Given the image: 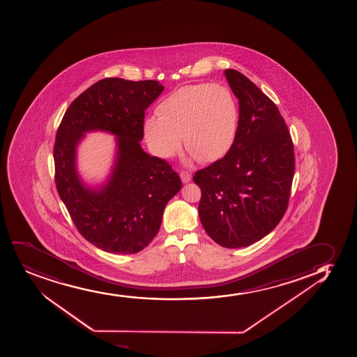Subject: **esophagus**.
Instances as JSON below:
<instances>
[{"label": "esophagus", "mask_w": 357, "mask_h": 357, "mask_svg": "<svg viewBox=\"0 0 357 357\" xmlns=\"http://www.w3.org/2000/svg\"><path fill=\"white\" fill-rule=\"evenodd\" d=\"M181 181H183L184 184H186V183H190L191 179H192V174L190 172H185V171H183V172L181 173Z\"/></svg>", "instance_id": "34e87169"}]
</instances>
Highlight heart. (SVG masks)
<instances>
[{"label":"heart","instance_id":"1","mask_svg":"<svg viewBox=\"0 0 357 357\" xmlns=\"http://www.w3.org/2000/svg\"><path fill=\"white\" fill-rule=\"evenodd\" d=\"M156 117L144 121V140L162 159L176 155L181 137L188 153L201 162L228 154L236 137L238 112L228 89L202 83L185 85L156 105Z\"/></svg>","mask_w":357,"mask_h":357}]
</instances>
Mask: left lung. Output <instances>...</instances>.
Masks as SVG:
<instances>
[{
  "label": "left lung",
  "instance_id": "1",
  "mask_svg": "<svg viewBox=\"0 0 357 357\" xmlns=\"http://www.w3.org/2000/svg\"><path fill=\"white\" fill-rule=\"evenodd\" d=\"M225 75L240 102L236 137L193 181L201 188L198 213L206 234L222 247L241 248L268 235L286 213L294 151L272 100L236 70Z\"/></svg>",
  "mask_w": 357,
  "mask_h": 357
}]
</instances>
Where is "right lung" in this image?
I'll list each match as a JSON object with an SVG mask.
<instances>
[{
    "mask_svg": "<svg viewBox=\"0 0 357 357\" xmlns=\"http://www.w3.org/2000/svg\"><path fill=\"white\" fill-rule=\"evenodd\" d=\"M156 80L100 79L70 105L54 144L56 185L82 236L114 254H135L160 229L165 206L181 188L166 161L141 147L144 110L160 96ZM117 137L112 172L103 185H86L76 169V149L86 132Z\"/></svg>",
    "mask_w": 357,
    "mask_h": 357,
    "instance_id": "1",
    "label": "right lung"
}]
</instances>
